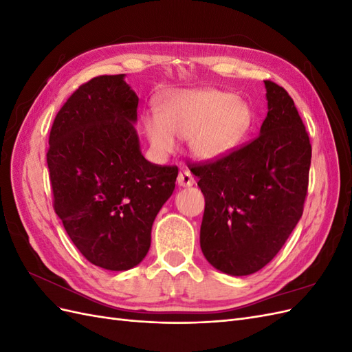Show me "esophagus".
Instances as JSON below:
<instances>
[{
  "mask_svg": "<svg viewBox=\"0 0 352 352\" xmlns=\"http://www.w3.org/2000/svg\"><path fill=\"white\" fill-rule=\"evenodd\" d=\"M195 184V180H194V176H192V173L189 172V170H186V168H182L179 172V175H177V185L179 186H192Z\"/></svg>",
  "mask_w": 352,
  "mask_h": 352,
  "instance_id": "34e87169",
  "label": "esophagus"
}]
</instances>
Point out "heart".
<instances>
[{
	"label": "heart",
	"mask_w": 352,
	"mask_h": 352,
	"mask_svg": "<svg viewBox=\"0 0 352 352\" xmlns=\"http://www.w3.org/2000/svg\"><path fill=\"white\" fill-rule=\"evenodd\" d=\"M251 123V110L235 95L216 89L175 92L160 104L158 113L142 117L144 131L160 157L176 150V138L189 140L199 160H214L235 146Z\"/></svg>",
	"instance_id": "heart-1"
}]
</instances>
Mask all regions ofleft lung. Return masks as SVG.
<instances>
[{
  "label": "left lung",
  "mask_w": 352,
  "mask_h": 352,
  "mask_svg": "<svg viewBox=\"0 0 352 352\" xmlns=\"http://www.w3.org/2000/svg\"><path fill=\"white\" fill-rule=\"evenodd\" d=\"M267 117L260 135L216 162L192 164L206 198L199 243L230 276L263 269L280 251L304 210L311 144L282 87L264 80Z\"/></svg>",
  "instance_id": "left-lung-1"
}]
</instances>
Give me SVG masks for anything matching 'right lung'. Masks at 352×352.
<instances>
[{
    "mask_svg": "<svg viewBox=\"0 0 352 352\" xmlns=\"http://www.w3.org/2000/svg\"><path fill=\"white\" fill-rule=\"evenodd\" d=\"M138 101L124 74L94 78L60 109L48 141L57 216L83 257L113 272L145 258L154 219L177 177L176 166L142 155Z\"/></svg>",
    "mask_w": 352,
    "mask_h": 352,
    "instance_id": "obj_1",
    "label": "right lung"
}]
</instances>
